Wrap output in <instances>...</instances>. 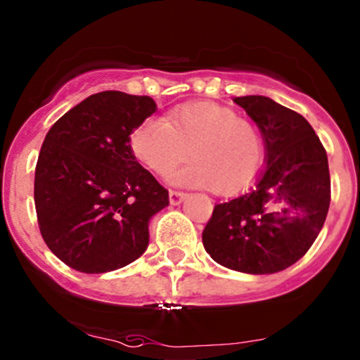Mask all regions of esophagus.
I'll return each instance as SVG.
<instances>
[{"mask_svg":"<svg viewBox=\"0 0 360 360\" xmlns=\"http://www.w3.org/2000/svg\"><path fill=\"white\" fill-rule=\"evenodd\" d=\"M184 198H186V193H183V191H174V190L169 191V202H170V205H179V203L183 202Z\"/></svg>","mask_w":360,"mask_h":360,"instance_id":"esophagus-1","label":"esophagus"}]
</instances>
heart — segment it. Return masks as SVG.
Returning <instances> with one entry per match:
<instances>
[{"mask_svg": "<svg viewBox=\"0 0 360 360\" xmlns=\"http://www.w3.org/2000/svg\"><path fill=\"white\" fill-rule=\"evenodd\" d=\"M134 157L151 172L170 174L177 186L240 191L255 179L264 160L259 131L243 117L215 103H190L169 113L167 120L150 117L131 134Z\"/></svg>", "mask_w": 360, "mask_h": 360, "instance_id": "heart-1", "label": "heart"}]
</instances>
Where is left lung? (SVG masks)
<instances>
[{
  "label": "left lung",
  "mask_w": 360,
  "mask_h": 360,
  "mask_svg": "<svg viewBox=\"0 0 360 360\" xmlns=\"http://www.w3.org/2000/svg\"><path fill=\"white\" fill-rule=\"evenodd\" d=\"M259 126L266 169L252 190L214 207L202 240L228 269L272 274L307 253L331 200L328 155L312 126L267 96L234 98Z\"/></svg>",
  "instance_id": "left-lung-1"
}]
</instances>
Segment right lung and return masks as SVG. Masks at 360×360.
<instances>
[{"instance_id":"obj_1","label":"right lung","mask_w":360,"mask_h":360,"mask_svg":"<svg viewBox=\"0 0 360 360\" xmlns=\"http://www.w3.org/2000/svg\"><path fill=\"white\" fill-rule=\"evenodd\" d=\"M157 110L150 96L101 91L60 117L37 157L34 203L48 248L86 274L145 253L169 191L136 160L131 134Z\"/></svg>"}]
</instances>
